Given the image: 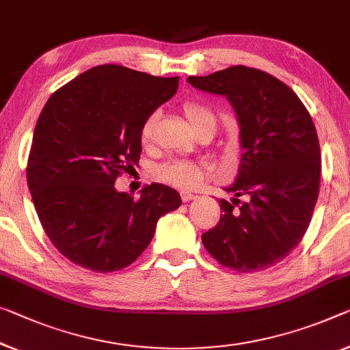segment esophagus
Returning <instances> with one entry per match:
<instances>
[{
    "label": "esophagus",
    "mask_w": 350,
    "mask_h": 350,
    "mask_svg": "<svg viewBox=\"0 0 350 350\" xmlns=\"http://www.w3.org/2000/svg\"><path fill=\"white\" fill-rule=\"evenodd\" d=\"M196 198H197L196 193H191V192H186V191L181 192V200L183 202H191V200H196Z\"/></svg>",
    "instance_id": "1"
}]
</instances>
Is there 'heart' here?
I'll return each instance as SVG.
<instances>
[{
	"mask_svg": "<svg viewBox=\"0 0 350 350\" xmlns=\"http://www.w3.org/2000/svg\"><path fill=\"white\" fill-rule=\"evenodd\" d=\"M183 111H185V116L187 117V120L191 122L193 130H198V128L206 125V123L216 125V117H214L213 112L202 103H197V101H186V103L183 105ZM158 117V111H153L144 119L141 130H139V139H141V142L144 145H148L152 142ZM154 174H157L161 181L167 183V185L181 187V189H192V187L200 185L202 180L205 178L206 165L189 159H170L165 161L164 164L158 165Z\"/></svg>",
	"mask_w": 350,
	"mask_h": 350,
	"instance_id": "heart-1",
	"label": "heart"
}]
</instances>
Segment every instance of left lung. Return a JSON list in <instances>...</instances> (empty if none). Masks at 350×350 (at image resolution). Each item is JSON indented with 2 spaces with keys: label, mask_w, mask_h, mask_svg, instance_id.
Instances as JSON below:
<instances>
[{
  "label": "left lung",
  "mask_w": 350,
  "mask_h": 350,
  "mask_svg": "<svg viewBox=\"0 0 350 350\" xmlns=\"http://www.w3.org/2000/svg\"><path fill=\"white\" fill-rule=\"evenodd\" d=\"M187 83L234 107L243 154L225 191L249 198L241 206L239 198L220 200L219 222L202 243L233 271L277 265L302 241L318 200L321 148L310 112L291 88L258 68L234 66Z\"/></svg>",
  "instance_id": "1"
}]
</instances>
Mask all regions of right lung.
Masks as SVG:
<instances>
[{
	"label": "right lung",
	"instance_id": "right-lung-1",
	"mask_svg": "<svg viewBox=\"0 0 350 350\" xmlns=\"http://www.w3.org/2000/svg\"><path fill=\"white\" fill-rule=\"evenodd\" d=\"M176 89L178 77L106 64L48 98L26 178L46 236L75 265L103 273L130 266L152 243L158 219L181 205L178 192L157 183L139 198L114 187L139 163L144 119Z\"/></svg>",
	"mask_w": 350,
	"mask_h": 350
}]
</instances>
